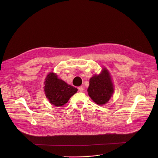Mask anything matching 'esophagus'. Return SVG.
Wrapping results in <instances>:
<instances>
[{
  "label": "esophagus",
  "instance_id": "esophagus-1",
  "mask_svg": "<svg viewBox=\"0 0 158 158\" xmlns=\"http://www.w3.org/2000/svg\"><path fill=\"white\" fill-rule=\"evenodd\" d=\"M78 90H79V92L82 93V92L84 91V88H83L82 87H79Z\"/></svg>",
  "mask_w": 158,
  "mask_h": 158
}]
</instances>
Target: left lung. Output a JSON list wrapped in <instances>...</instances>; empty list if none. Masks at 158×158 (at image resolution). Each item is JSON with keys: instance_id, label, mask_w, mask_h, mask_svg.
Masks as SVG:
<instances>
[{"instance_id": "left-lung-1", "label": "left lung", "mask_w": 158, "mask_h": 158, "mask_svg": "<svg viewBox=\"0 0 158 158\" xmlns=\"http://www.w3.org/2000/svg\"><path fill=\"white\" fill-rule=\"evenodd\" d=\"M87 92L89 97L99 105H104L109 101L114 89L106 69H103L99 75L94 76L90 79Z\"/></svg>"}]
</instances>
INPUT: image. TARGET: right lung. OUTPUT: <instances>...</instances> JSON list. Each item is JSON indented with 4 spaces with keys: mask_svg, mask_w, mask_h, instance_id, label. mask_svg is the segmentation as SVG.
Instances as JSON below:
<instances>
[{
    "mask_svg": "<svg viewBox=\"0 0 158 158\" xmlns=\"http://www.w3.org/2000/svg\"><path fill=\"white\" fill-rule=\"evenodd\" d=\"M44 91L50 102L59 107L66 104L70 98L77 93V89L68 85L58 79L56 74L51 73L45 81Z\"/></svg>",
    "mask_w": 158,
    "mask_h": 158,
    "instance_id": "1",
    "label": "right lung"
}]
</instances>
